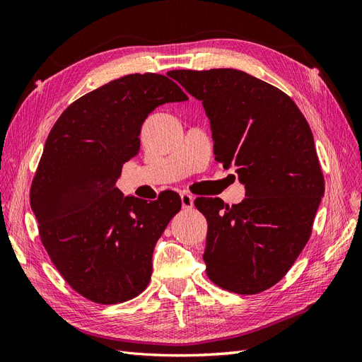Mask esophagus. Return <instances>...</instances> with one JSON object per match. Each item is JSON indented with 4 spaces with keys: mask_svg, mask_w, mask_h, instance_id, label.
<instances>
[{
    "mask_svg": "<svg viewBox=\"0 0 362 362\" xmlns=\"http://www.w3.org/2000/svg\"><path fill=\"white\" fill-rule=\"evenodd\" d=\"M181 205L184 210H190V208H193V196L189 193H181Z\"/></svg>",
    "mask_w": 362,
    "mask_h": 362,
    "instance_id": "obj_1",
    "label": "esophagus"
}]
</instances>
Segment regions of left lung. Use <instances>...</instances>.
<instances>
[{
    "label": "left lung",
    "mask_w": 362,
    "mask_h": 362,
    "mask_svg": "<svg viewBox=\"0 0 362 362\" xmlns=\"http://www.w3.org/2000/svg\"><path fill=\"white\" fill-rule=\"evenodd\" d=\"M210 119L214 156L234 166L246 198L194 205L208 223L206 275L223 290L258 294L278 284L313 233L325 178L305 116L278 87L237 69L168 72Z\"/></svg>",
    "instance_id": "8db88e82"
}]
</instances>
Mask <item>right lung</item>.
Instances as JSON below:
<instances>
[{
  "mask_svg": "<svg viewBox=\"0 0 362 362\" xmlns=\"http://www.w3.org/2000/svg\"><path fill=\"white\" fill-rule=\"evenodd\" d=\"M187 100L168 76L129 74L74 101L49 131L30 204L52 264L83 298L122 303L148 287L152 252L181 198H124L116 181L139 154L148 115Z\"/></svg>",
  "mask_w": 362,
  "mask_h": 362,
  "instance_id": "obj_1",
  "label": "right lung"
}]
</instances>
